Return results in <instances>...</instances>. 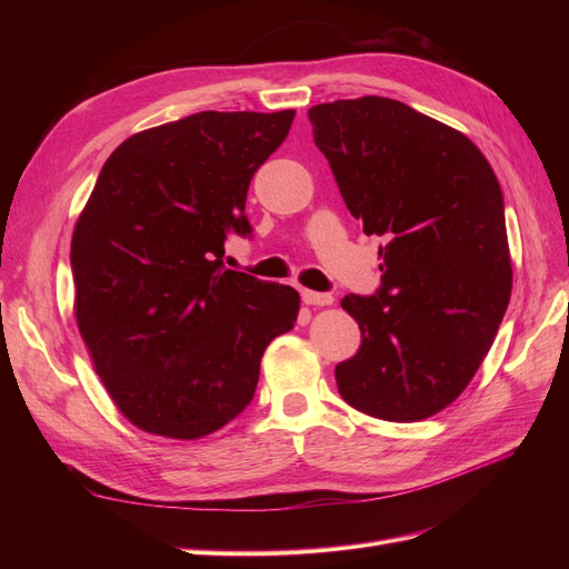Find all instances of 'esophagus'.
Here are the masks:
<instances>
[{"label": "esophagus", "instance_id": "1", "mask_svg": "<svg viewBox=\"0 0 569 569\" xmlns=\"http://www.w3.org/2000/svg\"><path fill=\"white\" fill-rule=\"evenodd\" d=\"M301 299L306 306H332L335 301L332 295H320V291H311V289H303Z\"/></svg>", "mask_w": 569, "mask_h": 569}]
</instances>
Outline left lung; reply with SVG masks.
<instances>
[{
	"label": "left lung",
	"instance_id": "1",
	"mask_svg": "<svg viewBox=\"0 0 569 569\" xmlns=\"http://www.w3.org/2000/svg\"><path fill=\"white\" fill-rule=\"evenodd\" d=\"M343 203L380 247L382 287L341 308L360 349L335 368L366 416L418 422L451 406L489 353L512 291L503 194L462 132L387 97L308 109Z\"/></svg>",
	"mask_w": 569,
	"mask_h": 569
}]
</instances>
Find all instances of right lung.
Returning a JSON list of instances; mask_svg holds the SVG:
<instances>
[{
  "mask_svg": "<svg viewBox=\"0 0 569 569\" xmlns=\"http://www.w3.org/2000/svg\"><path fill=\"white\" fill-rule=\"evenodd\" d=\"M297 111H201L134 132L107 159L71 239L76 322L113 406L166 439L242 412L299 291L222 266L251 232L249 182Z\"/></svg>",
  "mask_w": 569,
  "mask_h": 569,
  "instance_id": "right-lung-1",
  "label": "right lung"
}]
</instances>
